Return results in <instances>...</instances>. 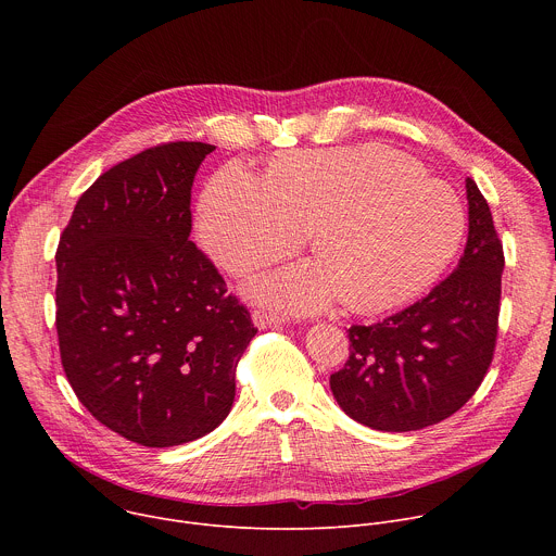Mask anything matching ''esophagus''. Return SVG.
I'll use <instances>...</instances> for the list:
<instances>
[{
	"label": "esophagus",
	"mask_w": 556,
	"mask_h": 556,
	"mask_svg": "<svg viewBox=\"0 0 556 556\" xmlns=\"http://www.w3.org/2000/svg\"><path fill=\"white\" fill-rule=\"evenodd\" d=\"M253 321L257 328H277L286 324V316L279 312H270V309H255L253 312Z\"/></svg>",
	"instance_id": "34e87169"
}]
</instances>
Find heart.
<instances>
[{
	"instance_id": "heart-1",
	"label": "heart",
	"mask_w": 556,
	"mask_h": 556,
	"mask_svg": "<svg viewBox=\"0 0 556 556\" xmlns=\"http://www.w3.org/2000/svg\"><path fill=\"white\" fill-rule=\"evenodd\" d=\"M307 228L321 262L260 277L253 292L299 312L321 309L341 292L354 309H380L448 266L466 213L446 182L382 144L299 151L273 165L266 180L226 165L200 198V242L232 275L294 253Z\"/></svg>"
}]
</instances>
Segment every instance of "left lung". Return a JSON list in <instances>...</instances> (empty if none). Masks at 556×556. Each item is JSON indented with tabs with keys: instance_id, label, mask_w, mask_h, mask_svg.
I'll list each match as a JSON object with an SVG mask.
<instances>
[{
	"instance_id": "left-lung-1",
	"label": "left lung",
	"mask_w": 556,
	"mask_h": 556,
	"mask_svg": "<svg viewBox=\"0 0 556 556\" xmlns=\"http://www.w3.org/2000/svg\"><path fill=\"white\" fill-rule=\"evenodd\" d=\"M468 237L457 268L427 296L352 326L350 358L330 376L341 409L378 431H418L466 405L497 343L504 247L486 198L466 178Z\"/></svg>"
}]
</instances>
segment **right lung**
Segmentation results:
<instances>
[{"label": "right lung", "mask_w": 556, "mask_h": 556, "mask_svg": "<svg viewBox=\"0 0 556 556\" xmlns=\"http://www.w3.org/2000/svg\"><path fill=\"white\" fill-rule=\"evenodd\" d=\"M165 142L81 195L56 249V334L76 399L142 446L211 433L257 334L251 312L189 240L191 187L213 151Z\"/></svg>", "instance_id": "add662e5"}]
</instances>
